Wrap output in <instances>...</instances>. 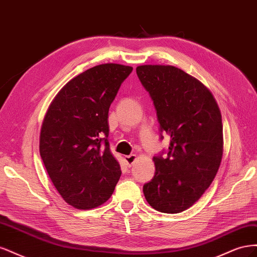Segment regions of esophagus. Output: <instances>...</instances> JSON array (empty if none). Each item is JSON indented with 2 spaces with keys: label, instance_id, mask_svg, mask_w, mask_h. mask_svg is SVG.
Instances as JSON below:
<instances>
[{
  "label": "esophagus",
  "instance_id": "obj_1",
  "mask_svg": "<svg viewBox=\"0 0 257 257\" xmlns=\"http://www.w3.org/2000/svg\"><path fill=\"white\" fill-rule=\"evenodd\" d=\"M124 160H125L126 164L128 167H131L132 165L134 164V162L136 161V155L135 154H131V155H126V157H124Z\"/></svg>",
  "mask_w": 257,
  "mask_h": 257
}]
</instances>
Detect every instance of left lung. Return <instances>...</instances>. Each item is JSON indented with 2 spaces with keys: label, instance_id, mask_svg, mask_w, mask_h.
I'll return each mask as SVG.
<instances>
[{
  "label": "left lung",
  "instance_id": "obj_1",
  "mask_svg": "<svg viewBox=\"0 0 257 257\" xmlns=\"http://www.w3.org/2000/svg\"><path fill=\"white\" fill-rule=\"evenodd\" d=\"M136 73L153 100L161 133L170 137L166 157L153 158L155 174L144 185L145 197L160 212H182L200 198L219 170L220 108L210 90L180 68L141 65Z\"/></svg>",
  "mask_w": 257,
  "mask_h": 257
}]
</instances>
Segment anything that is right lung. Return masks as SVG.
<instances>
[{
    "mask_svg": "<svg viewBox=\"0 0 257 257\" xmlns=\"http://www.w3.org/2000/svg\"><path fill=\"white\" fill-rule=\"evenodd\" d=\"M133 67L96 65L69 80L43 121L40 153L53 185L77 209L110 198L121 169L109 149L108 111Z\"/></svg>",
    "mask_w": 257,
    "mask_h": 257,
    "instance_id": "obj_1",
    "label": "right lung"
}]
</instances>
